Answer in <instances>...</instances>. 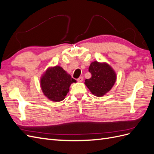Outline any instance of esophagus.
Instances as JSON below:
<instances>
[{
  "label": "esophagus",
  "instance_id": "34e87169",
  "mask_svg": "<svg viewBox=\"0 0 154 154\" xmlns=\"http://www.w3.org/2000/svg\"><path fill=\"white\" fill-rule=\"evenodd\" d=\"M83 80V78L82 76H80V78H78L77 79V81H78V82H82Z\"/></svg>",
  "mask_w": 154,
  "mask_h": 154
}]
</instances>
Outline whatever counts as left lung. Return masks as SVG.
I'll return each instance as SVG.
<instances>
[{"mask_svg":"<svg viewBox=\"0 0 154 154\" xmlns=\"http://www.w3.org/2000/svg\"><path fill=\"white\" fill-rule=\"evenodd\" d=\"M88 71L92 76L86 79L85 84L92 94L97 97L103 96L112 88L116 74L109 64L94 61L91 63Z\"/></svg>","mask_w":154,"mask_h":154,"instance_id":"obj_1","label":"left lung"}]
</instances>
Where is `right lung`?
Instances as JSON below:
<instances>
[{"mask_svg":"<svg viewBox=\"0 0 154 154\" xmlns=\"http://www.w3.org/2000/svg\"><path fill=\"white\" fill-rule=\"evenodd\" d=\"M76 82L62 67L48 68L40 79V86L44 94L54 102L64 100L71 83Z\"/></svg>","mask_w":154,"mask_h":154,"instance_id":"1","label":"right lung"}]
</instances>
